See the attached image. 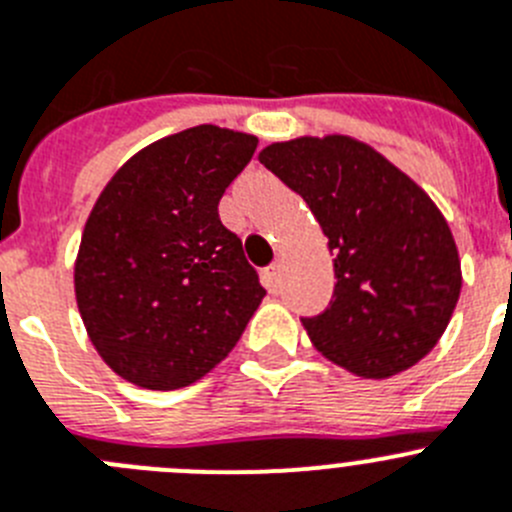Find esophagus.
<instances>
[{"mask_svg": "<svg viewBox=\"0 0 512 512\" xmlns=\"http://www.w3.org/2000/svg\"><path fill=\"white\" fill-rule=\"evenodd\" d=\"M279 281H281V266L279 264H271L269 269L264 271V284L269 292H276L279 289Z\"/></svg>", "mask_w": 512, "mask_h": 512, "instance_id": "obj_1", "label": "esophagus"}]
</instances>
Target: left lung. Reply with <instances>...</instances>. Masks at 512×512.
<instances>
[{
  "instance_id": "1",
  "label": "left lung",
  "mask_w": 512,
  "mask_h": 512,
  "mask_svg": "<svg viewBox=\"0 0 512 512\" xmlns=\"http://www.w3.org/2000/svg\"><path fill=\"white\" fill-rule=\"evenodd\" d=\"M302 195L335 256L325 312L302 317L314 348L360 378L419 363L457 307L462 269L439 208L383 154L350 137H302L259 154Z\"/></svg>"
}]
</instances>
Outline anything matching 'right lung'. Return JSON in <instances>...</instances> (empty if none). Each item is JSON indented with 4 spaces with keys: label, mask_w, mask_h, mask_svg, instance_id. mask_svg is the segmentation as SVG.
<instances>
[{
    "label": "right lung",
    "mask_w": 512,
    "mask_h": 512,
    "mask_svg": "<svg viewBox=\"0 0 512 512\" xmlns=\"http://www.w3.org/2000/svg\"><path fill=\"white\" fill-rule=\"evenodd\" d=\"M256 144L241 131L192 126L134 154L93 205L75 299L98 355L134 386L200 381L264 299L241 238L218 215Z\"/></svg>",
    "instance_id": "1"
}]
</instances>
